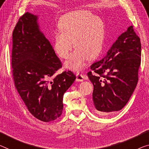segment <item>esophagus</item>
<instances>
[{
    "label": "esophagus",
    "instance_id": "34e87169",
    "mask_svg": "<svg viewBox=\"0 0 149 149\" xmlns=\"http://www.w3.org/2000/svg\"><path fill=\"white\" fill-rule=\"evenodd\" d=\"M77 81L79 82H82L84 80L86 79V76L82 74H80V73H77Z\"/></svg>",
    "mask_w": 149,
    "mask_h": 149
}]
</instances>
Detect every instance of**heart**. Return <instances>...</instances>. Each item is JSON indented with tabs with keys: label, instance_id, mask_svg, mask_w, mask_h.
Returning a JSON list of instances; mask_svg holds the SVG:
<instances>
[{
	"label": "heart",
	"instance_id": "b5f03b06",
	"mask_svg": "<svg viewBox=\"0 0 149 149\" xmlns=\"http://www.w3.org/2000/svg\"><path fill=\"white\" fill-rule=\"evenodd\" d=\"M61 32L54 35L52 47L61 58H67L73 49L76 50L65 63L66 68L74 71L82 70L87 60L99 56L105 38V26L101 18L88 10L73 11L59 20Z\"/></svg>",
	"mask_w": 149,
	"mask_h": 149
}]
</instances>
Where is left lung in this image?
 Here are the masks:
<instances>
[{
	"instance_id": "8db88e82",
	"label": "left lung",
	"mask_w": 149,
	"mask_h": 149,
	"mask_svg": "<svg viewBox=\"0 0 149 149\" xmlns=\"http://www.w3.org/2000/svg\"><path fill=\"white\" fill-rule=\"evenodd\" d=\"M141 45L133 26L118 36L102 60L93 63L88 72L92 82L93 104L98 114L106 115L124 107L138 82Z\"/></svg>"
}]
</instances>
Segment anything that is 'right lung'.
Here are the masks:
<instances>
[{
	"instance_id": "1",
	"label": "right lung",
	"mask_w": 149,
	"mask_h": 149,
	"mask_svg": "<svg viewBox=\"0 0 149 149\" xmlns=\"http://www.w3.org/2000/svg\"><path fill=\"white\" fill-rule=\"evenodd\" d=\"M38 16L26 13L13 33L12 67L15 86L27 109L43 122L56 119L63 110V95L76 79L61 68L49 40L40 29Z\"/></svg>"
}]
</instances>
